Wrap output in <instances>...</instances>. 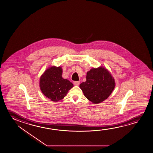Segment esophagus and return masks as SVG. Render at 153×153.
I'll return each mask as SVG.
<instances>
[{
    "instance_id": "obj_1",
    "label": "esophagus",
    "mask_w": 153,
    "mask_h": 153,
    "mask_svg": "<svg viewBox=\"0 0 153 153\" xmlns=\"http://www.w3.org/2000/svg\"><path fill=\"white\" fill-rule=\"evenodd\" d=\"M74 84L76 85H80V81H74Z\"/></svg>"
}]
</instances>
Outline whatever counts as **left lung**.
<instances>
[{"instance_id": "8db88e82", "label": "left lung", "mask_w": 153, "mask_h": 153, "mask_svg": "<svg viewBox=\"0 0 153 153\" xmlns=\"http://www.w3.org/2000/svg\"><path fill=\"white\" fill-rule=\"evenodd\" d=\"M85 82L80 88L85 97L94 104H99L106 100L114 90V78L106 68L100 67L91 68L88 72Z\"/></svg>"}]
</instances>
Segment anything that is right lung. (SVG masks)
<instances>
[{
	"label": "right lung",
	"instance_id": "1",
	"mask_svg": "<svg viewBox=\"0 0 153 153\" xmlns=\"http://www.w3.org/2000/svg\"><path fill=\"white\" fill-rule=\"evenodd\" d=\"M62 72L60 66H51L45 71L40 79L41 91L51 101L58 102L62 100L73 87L72 83L62 78Z\"/></svg>",
	"mask_w": 153,
	"mask_h": 153
}]
</instances>
